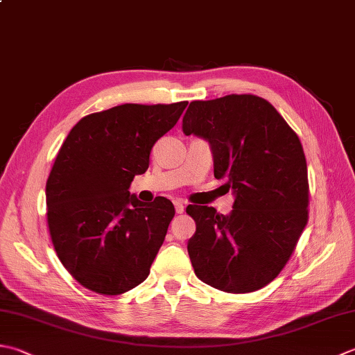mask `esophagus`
I'll list each match as a JSON object with an SVG mask.
<instances>
[{
  "instance_id": "obj_1",
  "label": "esophagus",
  "mask_w": 355,
  "mask_h": 355,
  "mask_svg": "<svg viewBox=\"0 0 355 355\" xmlns=\"http://www.w3.org/2000/svg\"><path fill=\"white\" fill-rule=\"evenodd\" d=\"M173 206H175V212H177V214H182V212L184 211V205H183V201H180V200L173 201Z\"/></svg>"
}]
</instances>
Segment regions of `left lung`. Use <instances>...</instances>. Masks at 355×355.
I'll return each mask as SVG.
<instances>
[{"instance_id": "8db88e82", "label": "left lung", "mask_w": 355, "mask_h": 355, "mask_svg": "<svg viewBox=\"0 0 355 355\" xmlns=\"http://www.w3.org/2000/svg\"><path fill=\"white\" fill-rule=\"evenodd\" d=\"M184 135L209 143L215 178H226L232 211L189 205L196 234L187 252L196 275L232 294L261 289L286 265L308 223V168L302 143L272 104L255 95L192 101Z\"/></svg>"}]
</instances>
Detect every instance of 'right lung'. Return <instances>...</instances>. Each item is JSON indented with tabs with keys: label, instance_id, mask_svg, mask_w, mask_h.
I'll return each instance as SVG.
<instances>
[{
	"label": "right lung",
	"instance_id": "obj_1",
	"mask_svg": "<svg viewBox=\"0 0 355 355\" xmlns=\"http://www.w3.org/2000/svg\"><path fill=\"white\" fill-rule=\"evenodd\" d=\"M186 106L121 104L90 114L55 158L46 183L49 232L62 266L94 293L118 295L148 279L175 209L164 197L146 205L129 187Z\"/></svg>",
	"mask_w": 355,
	"mask_h": 355
}]
</instances>
